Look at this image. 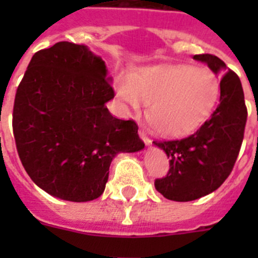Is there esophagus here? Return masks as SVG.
<instances>
[{"label": "esophagus", "instance_id": "esophagus-1", "mask_svg": "<svg viewBox=\"0 0 258 258\" xmlns=\"http://www.w3.org/2000/svg\"><path fill=\"white\" fill-rule=\"evenodd\" d=\"M138 134H140L141 140H142L143 142H145V145L149 146L150 143H151V140H150L149 137H147V134H146L145 131H140V132H138Z\"/></svg>", "mask_w": 258, "mask_h": 258}]
</instances>
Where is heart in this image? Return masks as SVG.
<instances>
[{"label": "heart", "mask_w": 258, "mask_h": 258, "mask_svg": "<svg viewBox=\"0 0 258 258\" xmlns=\"http://www.w3.org/2000/svg\"><path fill=\"white\" fill-rule=\"evenodd\" d=\"M116 94L126 108L150 104L147 120L155 132L178 138L198 131L221 99V81L208 68L184 64L145 67L116 80Z\"/></svg>", "instance_id": "b5f03b06"}]
</instances>
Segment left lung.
I'll list each match as a JSON object with an SVG mask.
<instances>
[{"label": "left lung", "mask_w": 258, "mask_h": 258, "mask_svg": "<svg viewBox=\"0 0 258 258\" xmlns=\"http://www.w3.org/2000/svg\"><path fill=\"white\" fill-rule=\"evenodd\" d=\"M212 72L222 75L221 99L211 118L192 136L179 141L154 142L169 160L166 177L155 187L166 199L191 202L217 190L231 173L244 137L247 107L240 79L218 56L194 55Z\"/></svg>", "instance_id": "8db88e82"}]
</instances>
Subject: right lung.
<instances>
[{
	"instance_id": "1",
	"label": "right lung",
	"mask_w": 258,
	"mask_h": 258,
	"mask_svg": "<svg viewBox=\"0 0 258 258\" xmlns=\"http://www.w3.org/2000/svg\"><path fill=\"white\" fill-rule=\"evenodd\" d=\"M113 97L106 63L85 45L61 41L32 56L15 95L13 131L38 187L90 202L103 194L116 155L143 150L136 122L109 113Z\"/></svg>"
}]
</instances>
